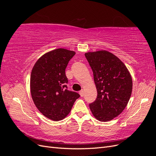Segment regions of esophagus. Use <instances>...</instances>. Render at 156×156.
<instances>
[{"mask_svg":"<svg viewBox=\"0 0 156 156\" xmlns=\"http://www.w3.org/2000/svg\"><path fill=\"white\" fill-rule=\"evenodd\" d=\"M79 94H80V95H81V97H83L84 95V90H82L80 91V92H79Z\"/></svg>","mask_w":156,"mask_h":156,"instance_id":"34e87169","label":"esophagus"}]
</instances>
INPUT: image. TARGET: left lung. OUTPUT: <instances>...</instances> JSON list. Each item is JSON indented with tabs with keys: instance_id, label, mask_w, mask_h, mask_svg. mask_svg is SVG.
<instances>
[{
	"instance_id": "obj_1",
	"label": "left lung",
	"mask_w": 156,
	"mask_h": 156,
	"mask_svg": "<svg viewBox=\"0 0 156 156\" xmlns=\"http://www.w3.org/2000/svg\"><path fill=\"white\" fill-rule=\"evenodd\" d=\"M84 55L98 92L90 108L97 120H111L124 111L129 100L133 87L131 75L124 64L110 52L98 51Z\"/></svg>"
}]
</instances>
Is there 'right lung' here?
<instances>
[{
	"label": "right lung",
	"mask_w": 156,
	"mask_h": 156,
	"mask_svg": "<svg viewBox=\"0 0 156 156\" xmlns=\"http://www.w3.org/2000/svg\"><path fill=\"white\" fill-rule=\"evenodd\" d=\"M75 53L56 49L37 60L30 75V92L35 105L48 119L59 121L72 109L80 95L68 90L65 70Z\"/></svg>",
	"instance_id": "obj_1"
}]
</instances>
